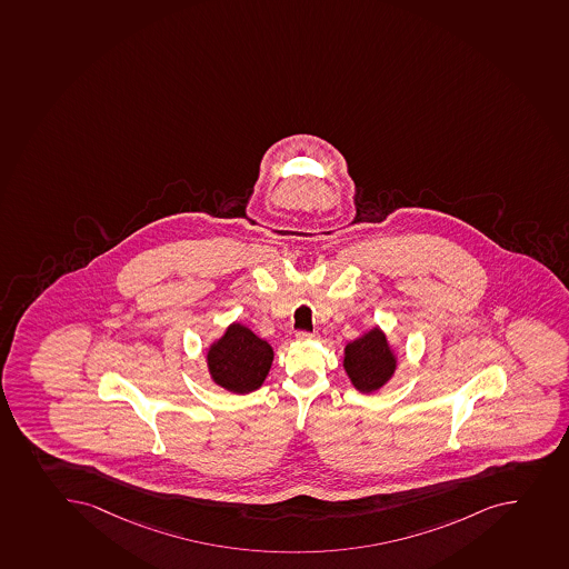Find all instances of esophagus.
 Instances as JSON below:
<instances>
[{
	"label": "esophagus",
	"mask_w": 569,
	"mask_h": 569,
	"mask_svg": "<svg viewBox=\"0 0 569 569\" xmlns=\"http://www.w3.org/2000/svg\"><path fill=\"white\" fill-rule=\"evenodd\" d=\"M298 340L301 341H308V340H316L318 338V332H305V330H299Z\"/></svg>",
	"instance_id": "obj_1"
}]
</instances>
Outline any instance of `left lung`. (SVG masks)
I'll return each instance as SVG.
<instances>
[{
	"label": "left lung",
	"instance_id": "1",
	"mask_svg": "<svg viewBox=\"0 0 569 569\" xmlns=\"http://www.w3.org/2000/svg\"><path fill=\"white\" fill-rule=\"evenodd\" d=\"M343 369L360 393H372L386 386L397 369V356L382 330L375 327L355 341H349Z\"/></svg>",
	"mask_w": 569,
	"mask_h": 569
}]
</instances>
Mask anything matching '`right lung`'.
I'll return each instance as SVG.
<instances>
[{
  "label": "right lung",
  "instance_id": "add662e5",
  "mask_svg": "<svg viewBox=\"0 0 569 569\" xmlns=\"http://www.w3.org/2000/svg\"><path fill=\"white\" fill-rule=\"evenodd\" d=\"M273 361V349L242 323L229 325L222 338L209 347L208 367L213 382L231 393L261 388Z\"/></svg>",
  "mask_w": 569,
  "mask_h": 569
}]
</instances>
